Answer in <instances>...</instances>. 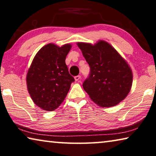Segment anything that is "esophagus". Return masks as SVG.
<instances>
[{
  "instance_id": "1",
  "label": "esophagus",
  "mask_w": 156,
  "mask_h": 156,
  "mask_svg": "<svg viewBox=\"0 0 156 156\" xmlns=\"http://www.w3.org/2000/svg\"><path fill=\"white\" fill-rule=\"evenodd\" d=\"M80 80H81V76L80 75H77V76H75V80L76 81H79Z\"/></svg>"
}]
</instances>
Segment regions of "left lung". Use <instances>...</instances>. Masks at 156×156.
Segmentation results:
<instances>
[{"label": "left lung", "instance_id": "1", "mask_svg": "<svg viewBox=\"0 0 156 156\" xmlns=\"http://www.w3.org/2000/svg\"><path fill=\"white\" fill-rule=\"evenodd\" d=\"M90 68L83 88L96 104L102 107L117 105L131 90L133 73L126 60L105 41L95 44L76 43Z\"/></svg>", "mask_w": 156, "mask_h": 156}]
</instances>
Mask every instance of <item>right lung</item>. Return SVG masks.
<instances>
[{
	"instance_id": "right-lung-1",
	"label": "right lung",
	"mask_w": 156,
	"mask_h": 156,
	"mask_svg": "<svg viewBox=\"0 0 156 156\" xmlns=\"http://www.w3.org/2000/svg\"><path fill=\"white\" fill-rule=\"evenodd\" d=\"M72 45L61 47L48 43L41 48L27 71V90L37 106L54 111L64 100L75 79L66 64V56Z\"/></svg>"
}]
</instances>
